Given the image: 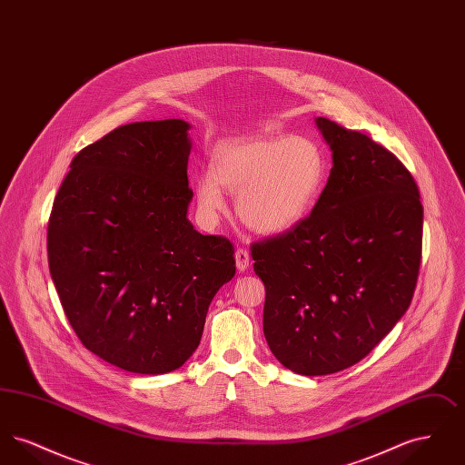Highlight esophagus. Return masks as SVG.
I'll return each mask as SVG.
<instances>
[{
  "label": "esophagus",
  "instance_id": "1",
  "mask_svg": "<svg viewBox=\"0 0 465 465\" xmlns=\"http://www.w3.org/2000/svg\"><path fill=\"white\" fill-rule=\"evenodd\" d=\"M235 265L237 268L241 270V272H245L249 265H251V256H249V251L247 249H243V247H239L237 251H235Z\"/></svg>",
  "mask_w": 465,
  "mask_h": 465
}]
</instances>
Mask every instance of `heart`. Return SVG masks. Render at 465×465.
<instances>
[{
	"label": "heart",
	"instance_id": "1",
	"mask_svg": "<svg viewBox=\"0 0 465 465\" xmlns=\"http://www.w3.org/2000/svg\"><path fill=\"white\" fill-rule=\"evenodd\" d=\"M195 181L200 216L216 223L226 200L237 193L241 222L262 235L286 233L310 214L319 199L326 163L321 148L302 135L235 139L220 146Z\"/></svg>",
	"mask_w": 465,
	"mask_h": 465
}]
</instances>
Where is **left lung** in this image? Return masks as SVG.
Returning <instances> with one entry per match:
<instances>
[{
    "label": "left lung",
    "instance_id": "obj_1",
    "mask_svg": "<svg viewBox=\"0 0 465 465\" xmlns=\"http://www.w3.org/2000/svg\"><path fill=\"white\" fill-rule=\"evenodd\" d=\"M315 125L332 167L309 218L252 243L263 332L298 375L351 368L398 324L417 286L423 207L410 171L366 134Z\"/></svg>",
    "mask_w": 465,
    "mask_h": 465
}]
</instances>
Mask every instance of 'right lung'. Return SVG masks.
<instances>
[{
    "label": "right lung",
    "instance_id": "obj_1",
    "mask_svg": "<svg viewBox=\"0 0 465 465\" xmlns=\"http://www.w3.org/2000/svg\"><path fill=\"white\" fill-rule=\"evenodd\" d=\"M188 131L171 118L106 134L73 158L48 220L50 275L71 328L131 373L181 368L235 275L232 242L186 216Z\"/></svg>",
    "mask_w": 465,
    "mask_h": 465
}]
</instances>
